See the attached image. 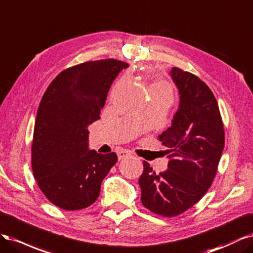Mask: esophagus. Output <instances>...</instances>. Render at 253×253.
Returning a JSON list of instances; mask_svg holds the SVG:
<instances>
[{"mask_svg": "<svg viewBox=\"0 0 253 253\" xmlns=\"http://www.w3.org/2000/svg\"><path fill=\"white\" fill-rule=\"evenodd\" d=\"M117 154H118L119 160H122V159L127 158L128 156H130V151L125 150V149H119V150L117 151Z\"/></svg>", "mask_w": 253, "mask_h": 253, "instance_id": "obj_1", "label": "esophagus"}]
</instances>
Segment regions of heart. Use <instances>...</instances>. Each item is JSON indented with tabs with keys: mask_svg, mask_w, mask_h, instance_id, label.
I'll return each instance as SVG.
<instances>
[{
	"mask_svg": "<svg viewBox=\"0 0 253 253\" xmlns=\"http://www.w3.org/2000/svg\"><path fill=\"white\" fill-rule=\"evenodd\" d=\"M153 90H161V91L167 92L171 97H172V91H171V87L169 86L168 83L163 82V81H160V82L154 83L149 87V92H151Z\"/></svg>",
	"mask_w": 253,
	"mask_h": 253,
	"instance_id": "1",
	"label": "heart"
}]
</instances>
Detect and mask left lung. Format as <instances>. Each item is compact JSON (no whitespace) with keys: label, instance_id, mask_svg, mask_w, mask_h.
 I'll list each match as a JSON object with an SVG mask.
<instances>
[{"label":"left lung","instance_id":"left-lung-1","mask_svg":"<svg viewBox=\"0 0 253 253\" xmlns=\"http://www.w3.org/2000/svg\"><path fill=\"white\" fill-rule=\"evenodd\" d=\"M169 75L180 103L171 126L159 136L168 148V169L156 173L144 161L138 178L144 207L167 217L183 213L207 192L225 143L218 105L210 88L180 68L172 67Z\"/></svg>","mask_w":253,"mask_h":253}]
</instances>
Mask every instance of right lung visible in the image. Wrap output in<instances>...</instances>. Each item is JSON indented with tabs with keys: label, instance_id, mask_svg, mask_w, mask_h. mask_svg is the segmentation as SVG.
Segmentation results:
<instances>
[{
	"label": "right lung",
	"instance_id": "add662e5",
	"mask_svg": "<svg viewBox=\"0 0 253 253\" xmlns=\"http://www.w3.org/2000/svg\"><path fill=\"white\" fill-rule=\"evenodd\" d=\"M127 63L86 62L62 71L40 103L32 141V171L55 206L79 210L99 198L101 184L118 157L89 148L88 126L100 119L113 81Z\"/></svg>",
	"mask_w": 253,
	"mask_h": 253
}]
</instances>
